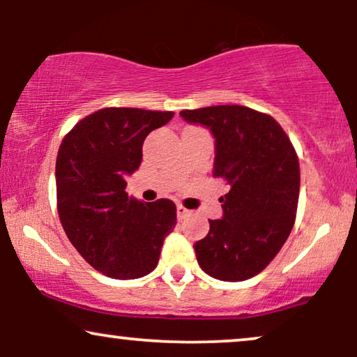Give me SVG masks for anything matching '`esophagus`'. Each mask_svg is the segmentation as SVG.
I'll return each mask as SVG.
<instances>
[{
  "label": "esophagus",
  "instance_id": "1",
  "mask_svg": "<svg viewBox=\"0 0 357 357\" xmlns=\"http://www.w3.org/2000/svg\"><path fill=\"white\" fill-rule=\"evenodd\" d=\"M190 211L185 206H182V204H177V216L178 219H183L185 216H188Z\"/></svg>",
  "mask_w": 357,
  "mask_h": 357
}]
</instances>
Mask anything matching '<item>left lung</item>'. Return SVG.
Returning a JSON list of instances; mask_svg holds the SVG:
<instances>
[{
  "label": "left lung",
  "mask_w": 357,
  "mask_h": 357,
  "mask_svg": "<svg viewBox=\"0 0 357 357\" xmlns=\"http://www.w3.org/2000/svg\"><path fill=\"white\" fill-rule=\"evenodd\" d=\"M216 138L213 177L231 185L224 216L195 243L198 265L221 281H245L270 265L289 237L299 202V158L271 115L243 105L182 110Z\"/></svg>",
  "instance_id": "8db88e82"
}]
</instances>
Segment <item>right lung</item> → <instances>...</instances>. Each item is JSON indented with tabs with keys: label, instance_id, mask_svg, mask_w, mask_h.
<instances>
[{
	"label": "right lung",
	"instance_id": "add662e5",
	"mask_svg": "<svg viewBox=\"0 0 357 357\" xmlns=\"http://www.w3.org/2000/svg\"><path fill=\"white\" fill-rule=\"evenodd\" d=\"M174 112L105 107L65 135L56 155V208L73 247L114 280H136L158 266L164 238L177 224L167 198L143 203L125 192L151 131Z\"/></svg>",
	"mask_w": 357,
	"mask_h": 357
}]
</instances>
